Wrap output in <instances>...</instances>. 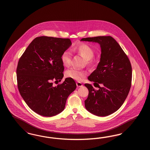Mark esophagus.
<instances>
[{"mask_svg":"<svg viewBox=\"0 0 150 150\" xmlns=\"http://www.w3.org/2000/svg\"><path fill=\"white\" fill-rule=\"evenodd\" d=\"M81 85L82 86V84H81V83H80V82H78V83H77V86H81Z\"/></svg>","mask_w":150,"mask_h":150,"instance_id":"obj_1","label":"esophagus"}]
</instances>
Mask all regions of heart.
<instances>
[{
    "label": "heart",
    "instance_id": "obj_1",
    "mask_svg": "<svg viewBox=\"0 0 150 150\" xmlns=\"http://www.w3.org/2000/svg\"><path fill=\"white\" fill-rule=\"evenodd\" d=\"M93 57H91V58H90V61H91V62H92V61H93Z\"/></svg>",
    "mask_w": 150,
    "mask_h": 150
}]
</instances>
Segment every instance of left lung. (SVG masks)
I'll use <instances>...</instances> for the list:
<instances>
[{"mask_svg": "<svg viewBox=\"0 0 150 150\" xmlns=\"http://www.w3.org/2000/svg\"><path fill=\"white\" fill-rule=\"evenodd\" d=\"M71 45L69 39L37 37L19 59L16 71L19 92L28 106L38 114L51 117L61 113L67 97L75 90L76 83L72 78L58 84V80L60 82L64 77L61 57ZM54 78L57 86L48 82Z\"/></svg>", "mask_w": 150, "mask_h": 150, "instance_id": "1", "label": "left lung"}]
</instances>
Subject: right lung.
<instances>
[{"instance_id": "add662e5", "label": "right lung", "mask_w": 150, "mask_h": 150, "mask_svg": "<svg viewBox=\"0 0 150 150\" xmlns=\"http://www.w3.org/2000/svg\"><path fill=\"white\" fill-rule=\"evenodd\" d=\"M81 41L97 43L101 49L100 62L88 79L102 86L97 90L88 86L85 107L97 116L112 114L122 106L131 87L132 71L128 57L111 36L86 38Z\"/></svg>"}]
</instances>
